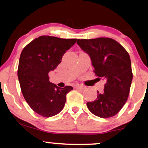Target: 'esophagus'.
I'll list each match as a JSON object with an SVG mask.
<instances>
[{"label":"esophagus","mask_w":148,"mask_h":148,"mask_svg":"<svg viewBox=\"0 0 148 148\" xmlns=\"http://www.w3.org/2000/svg\"><path fill=\"white\" fill-rule=\"evenodd\" d=\"M74 88H76V89H80V90H84L86 87L84 86H81V85H79V84H76L74 85Z\"/></svg>","instance_id":"esophagus-1"}]
</instances>
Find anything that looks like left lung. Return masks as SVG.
Masks as SVG:
<instances>
[{
	"instance_id": "8db88e82",
	"label": "left lung",
	"mask_w": 148,
	"mask_h": 148,
	"mask_svg": "<svg viewBox=\"0 0 148 148\" xmlns=\"http://www.w3.org/2000/svg\"><path fill=\"white\" fill-rule=\"evenodd\" d=\"M77 44L90 57L95 75L106 80L103 92L97 91V99L87 103L88 109L100 118L114 116L126 103L133 79L128 52L108 37L77 40Z\"/></svg>"
}]
</instances>
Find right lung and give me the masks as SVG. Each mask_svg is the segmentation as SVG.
<instances>
[{
  "label": "right lung",
  "mask_w": 148,
  "mask_h": 148,
  "mask_svg": "<svg viewBox=\"0 0 148 148\" xmlns=\"http://www.w3.org/2000/svg\"><path fill=\"white\" fill-rule=\"evenodd\" d=\"M76 39L40 36L22 50L17 71L21 92L30 108L37 114L53 116L62 111L66 95L72 86L60 88L49 81V73L61 62L64 53Z\"/></svg>",
  "instance_id": "1"
}]
</instances>
